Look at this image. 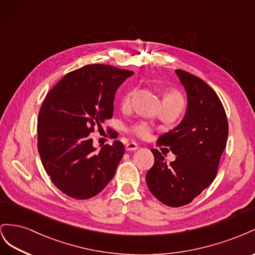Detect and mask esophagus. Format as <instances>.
<instances>
[{"label":"esophagus","mask_w":255,"mask_h":255,"mask_svg":"<svg viewBox=\"0 0 255 255\" xmlns=\"http://www.w3.org/2000/svg\"><path fill=\"white\" fill-rule=\"evenodd\" d=\"M137 148H139V146H137V144H135V143H128L127 145H126V150L127 151H133V150H136Z\"/></svg>","instance_id":"esophagus-1"}]
</instances>
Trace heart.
Returning <instances> with one entry per match:
<instances>
[{
    "mask_svg": "<svg viewBox=\"0 0 255 255\" xmlns=\"http://www.w3.org/2000/svg\"><path fill=\"white\" fill-rule=\"evenodd\" d=\"M131 95H132V93L129 92L126 94L125 96H124V98L122 100V107L124 109H126L130 106ZM163 100H170V101H175V103L183 104V99H181V97L175 92L166 93ZM132 132L139 137H146L150 133V127L148 125H146V124H140V125H136L132 128Z\"/></svg>",
    "mask_w": 255,
    "mask_h": 255,
    "instance_id": "b5f03b06",
    "label": "heart"
}]
</instances>
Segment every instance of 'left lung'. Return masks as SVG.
I'll return each mask as SVG.
<instances>
[{
	"instance_id": "1",
	"label": "left lung",
	"mask_w": 255,
	"mask_h": 255,
	"mask_svg": "<svg viewBox=\"0 0 255 255\" xmlns=\"http://www.w3.org/2000/svg\"><path fill=\"white\" fill-rule=\"evenodd\" d=\"M175 74L187 94V110L158 144L170 146L177 157L166 164L161 152L151 149L155 162L146 174L149 191L171 207L189 204L213 183L229 135L227 114L212 87L184 70Z\"/></svg>"
}]
</instances>
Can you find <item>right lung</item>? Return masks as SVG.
I'll use <instances>...</instances> for the list:
<instances>
[{
	"instance_id": "add662e5",
	"label": "right lung",
	"mask_w": 255,
	"mask_h": 255,
	"mask_svg": "<svg viewBox=\"0 0 255 255\" xmlns=\"http://www.w3.org/2000/svg\"><path fill=\"white\" fill-rule=\"evenodd\" d=\"M132 75L109 65H86L47 94L38 115L39 156L52 183L70 198H93L113 178L123 143L97 150L90 134L112 118L115 93Z\"/></svg>"
}]
</instances>
